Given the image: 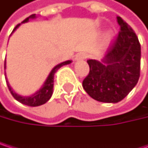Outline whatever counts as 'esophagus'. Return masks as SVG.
<instances>
[{"mask_svg": "<svg viewBox=\"0 0 148 148\" xmlns=\"http://www.w3.org/2000/svg\"><path fill=\"white\" fill-rule=\"evenodd\" d=\"M87 58V54L84 52H79L76 55L75 57V60L76 61H80V60H84Z\"/></svg>", "mask_w": 148, "mask_h": 148, "instance_id": "esophagus-1", "label": "esophagus"}]
</instances>
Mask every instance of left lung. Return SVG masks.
Segmentation results:
<instances>
[{
    "mask_svg": "<svg viewBox=\"0 0 148 148\" xmlns=\"http://www.w3.org/2000/svg\"><path fill=\"white\" fill-rule=\"evenodd\" d=\"M120 32L102 61L87 60L90 72L83 87L93 99L116 103L137 84L140 71V45L131 27L117 16Z\"/></svg>",
    "mask_w": 148,
    "mask_h": 148,
    "instance_id": "8db88e82",
    "label": "left lung"
}]
</instances>
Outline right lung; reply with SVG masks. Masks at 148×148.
<instances>
[{"label":"right lung","mask_w":148,"mask_h":148,"mask_svg":"<svg viewBox=\"0 0 148 148\" xmlns=\"http://www.w3.org/2000/svg\"><path fill=\"white\" fill-rule=\"evenodd\" d=\"M35 18H36V14H32V15H30L29 17H27L26 20H24L21 23H26V22H27V21H29V19H35ZM21 24H18V25L14 27V29L13 30L12 34H13V33H14V32L21 25ZM71 60H67V61H64V62H63V63H60V64H57V65L51 71L49 76L47 77L46 80L45 81V83H44V84L41 86V88H40L38 90H37L34 95H32V96H30V97H23V96H21V95H18L17 93H15V92L12 90L10 84H8V79H7V77H6V72H5V78H6V82H7L8 87V89H9V90H10L12 96L14 97V99H16L18 102L21 103L22 104H25V105H27V106H31V107L40 106V105L45 103L51 98V95H52V92H53V82H54L53 79H54V74L56 73V71H57L59 68H61L62 66H64V65H65V64H71ZM4 67H5V69H6V60H5V66H4Z\"/></svg>","instance_id":"add662e5"}]
</instances>
